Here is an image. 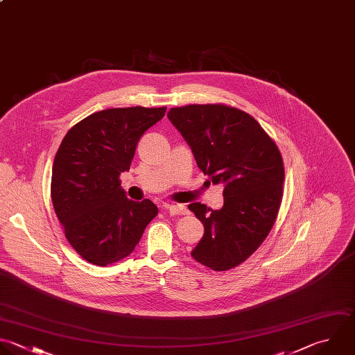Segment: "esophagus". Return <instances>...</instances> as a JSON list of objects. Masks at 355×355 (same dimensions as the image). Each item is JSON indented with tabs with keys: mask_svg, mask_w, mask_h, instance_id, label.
Listing matches in <instances>:
<instances>
[{
	"mask_svg": "<svg viewBox=\"0 0 355 355\" xmlns=\"http://www.w3.org/2000/svg\"><path fill=\"white\" fill-rule=\"evenodd\" d=\"M164 208L171 214V215H184L187 214V208L182 204H176V205H169V204H165Z\"/></svg>",
	"mask_w": 355,
	"mask_h": 355,
	"instance_id": "34e87169",
	"label": "esophagus"
}]
</instances>
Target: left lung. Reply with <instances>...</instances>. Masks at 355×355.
Here are the masks:
<instances>
[{
  "label": "left lung",
  "mask_w": 355,
  "mask_h": 355,
  "mask_svg": "<svg viewBox=\"0 0 355 355\" xmlns=\"http://www.w3.org/2000/svg\"><path fill=\"white\" fill-rule=\"evenodd\" d=\"M168 118L190 146L198 168L223 184V207L193 202L204 225L191 257L212 270L245 261L269 234L277 216L284 169L273 140L248 114L222 104L171 108Z\"/></svg>",
  "instance_id": "left-lung-1"
}]
</instances>
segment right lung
<instances>
[{
    "mask_svg": "<svg viewBox=\"0 0 355 355\" xmlns=\"http://www.w3.org/2000/svg\"><path fill=\"white\" fill-rule=\"evenodd\" d=\"M161 108H111L89 115L64 137L53 165L51 200L71 245L90 263L107 266L132 254L158 214L121 187L143 133Z\"/></svg>",
    "mask_w": 355,
    "mask_h": 355,
    "instance_id": "obj_1",
    "label": "right lung"
}]
</instances>
